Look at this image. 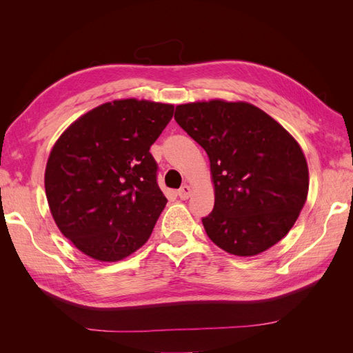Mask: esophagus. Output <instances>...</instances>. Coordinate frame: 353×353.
Segmentation results:
<instances>
[{"label": "esophagus", "mask_w": 353, "mask_h": 353, "mask_svg": "<svg viewBox=\"0 0 353 353\" xmlns=\"http://www.w3.org/2000/svg\"><path fill=\"white\" fill-rule=\"evenodd\" d=\"M178 196L181 200H187L191 196V187L190 185H183L178 190Z\"/></svg>", "instance_id": "34e87169"}]
</instances>
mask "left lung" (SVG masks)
Masks as SVG:
<instances>
[{"mask_svg": "<svg viewBox=\"0 0 353 353\" xmlns=\"http://www.w3.org/2000/svg\"><path fill=\"white\" fill-rule=\"evenodd\" d=\"M175 121L209 156L215 206L201 219L209 239L236 256L259 254L284 239L309 190L293 135L245 101L179 104Z\"/></svg>", "mask_w": 353, "mask_h": 353, "instance_id": "left-lung-1", "label": "left lung"}]
</instances>
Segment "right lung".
<instances>
[{"mask_svg":"<svg viewBox=\"0 0 353 353\" xmlns=\"http://www.w3.org/2000/svg\"><path fill=\"white\" fill-rule=\"evenodd\" d=\"M174 104L113 100L78 117L52 145L46 166L50 212L83 254L117 262L148 240L166 206L150 145Z\"/></svg>","mask_w":353,"mask_h":353,"instance_id":"1","label":"right lung"}]
</instances>
